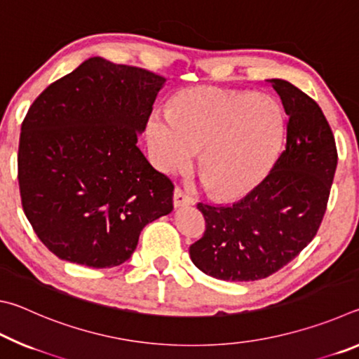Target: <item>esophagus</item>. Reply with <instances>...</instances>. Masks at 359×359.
Instances as JSON below:
<instances>
[{
	"mask_svg": "<svg viewBox=\"0 0 359 359\" xmlns=\"http://www.w3.org/2000/svg\"><path fill=\"white\" fill-rule=\"evenodd\" d=\"M194 199L191 196H188L187 193H184L180 188H175L174 190V208H187V205H193Z\"/></svg>",
	"mask_w": 359,
	"mask_h": 359,
	"instance_id": "obj_1",
	"label": "esophagus"
}]
</instances>
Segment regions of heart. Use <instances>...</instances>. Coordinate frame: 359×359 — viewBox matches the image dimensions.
<instances>
[{
	"instance_id": "b5f03b06",
	"label": "heart",
	"mask_w": 359,
	"mask_h": 359,
	"mask_svg": "<svg viewBox=\"0 0 359 359\" xmlns=\"http://www.w3.org/2000/svg\"><path fill=\"white\" fill-rule=\"evenodd\" d=\"M282 136L283 117L274 100L210 85L182 90L171 109H155L147 120L155 166L168 174L182 171L203 147L199 171L223 199L245 196L264 179Z\"/></svg>"
}]
</instances>
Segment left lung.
Returning a JSON list of instances; mask_svg holds the SVG:
<instances>
[{
    "label": "left lung",
    "mask_w": 359,
    "mask_h": 359,
    "mask_svg": "<svg viewBox=\"0 0 359 359\" xmlns=\"http://www.w3.org/2000/svg\"><path fill=\"white\" fill-rule=\"evenodd\" d=\"M266 82L288 115L285 151L241 201L198 204L208 224L190 257L220 280H259L296 258L317 234L336 174V142L317 102L283 79Z\"/></svg>",
    "instance_id": "obj_1"
}]
</instances>
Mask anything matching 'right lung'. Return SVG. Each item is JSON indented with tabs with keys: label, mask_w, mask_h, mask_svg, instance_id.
<instances>
[{
	"label": "right lung",
	"mask_w": 359,
	"mask_h": 359,
	"mask_svg": "<svg viewBox=\"0 0 359 359\" xmlns=\"http://www.w3.org/2000/svg\"><path fill=\"white\" fill-rule=\"evenodd\" d=\"M165 82L92 57L28 109L19 144L22 205L60 259L120 266L145 224L172 212V182L137 145Z\"/></svg>",
	"instance_id": "add662e5"
}]
</instances>
